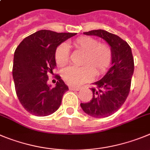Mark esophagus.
I'll list each match as a JSON object with an SVG mask.
<instances>
[{"mask_svg": "<svg viewBox=\"0 0 150 150\" xmlns=\"http://www.w3.org/2000/svg\"><path fill=\"white\" fill-rule=\"evenodd\" d=\"M69 90H75V91H78V90H81V88H80V87H69Z\"/></svg>", "mask_w": 150, "mask_h": 150, "instance_id": "obj_1", "label": "esophagus"}]
</instances>
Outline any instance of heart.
Masks as SVG:
<instances>
[{
	"mask_svg": "<svg viewBox=\"0 0 150 150\" xmlns=\"http://www.w3.org/2000/svg\"><path fill=\"white\" fill-rule=\"evenodd\" d=\"M75 48L84 53L81 67H69L63 70L62 77L71 86H80L91 80L94 73L101 75L109 68L112 60L110 46L105 43H99L98 40L88 36L75 39L72 42ZM54 58L59 67L67 65L69 60V50L65 43H62L55 50Z\"/></svg>",
	"mask_w": 150,
	"mask_h": 150,
	"instance_id": "obj_1",
	"label": "heart"
}]
</instances>
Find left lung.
I'll use <instances>...</instances> for the list:
<instances>
[{"label": "left lung", "instance_id": "1", "mask_svg": "<svg viewBox=\"0 0 150 150\" xmlns=\"http://www.w3.org/2000/svg\"><path fill=\"white\" fill-rule=\"evenodd\" d=\"M83 33L99 36L107 42L112 52V67L101 80L93 83V98L89 102L81 103V107L93 117H109L120 108L130 92L134 67L132 49L120 36L104 30Z\"/></svg>", "mask_w": 150, "mask_h": 150}]
</instances>
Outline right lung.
<instances>
[{
	"instance_id": "obj_1",
	"label": "right lung",
	"mask_w": 150,
	"mask_h": 150,
	"mask_svg": "<svg viewBox=\"0 0 150 150\" xmlns=\"http://www.w3.org/2000/svg\"><path fill=\"white\" fill-rule=\"evenodd\" d=\"M76 35L41 30L27 36L14 53L13 76L16 95L24 108L33 115L45 117L60 108L69 90L60 76L55 75L54 87L47 83L48 74L57 67L55 50L63 42Z\"/></svg>"
}]
</instances>
